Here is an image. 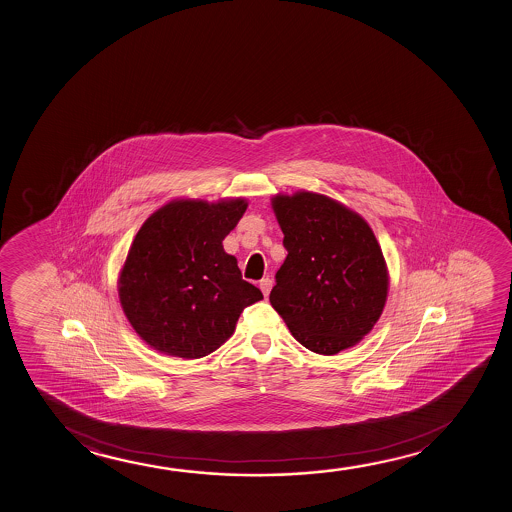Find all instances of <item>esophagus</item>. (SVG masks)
<instances>
[{"label":"esophagus","mask_w":512,"mask_h":512,"mask_svg":"<svg viewBox=\"0 0 512 512\" xmlns=\"http://www.w3.org/2000/svg\"><path fill=\"white\" fill-rule=\"evenodd\" d=\"M259 287L260 290H262L264 297H267L269 292H271V288H273V280H271V278H262V280H260Z\"/></svg>","instance_id":"34e87169"}]
</instances>
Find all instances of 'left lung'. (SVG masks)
Masks as SVG:
<instances>
[{
	"label": "left lung",
	"instance_id": "8db88e82",
	"mask_svg": "<svg viewBox=\"0 0 512 512\" xmlns=\"http://www.w3.org/2000/svg\"><path fill=\"white\" fill-rule=\"evenodd\" d=\"M287 259L269 301L308 350L336 355L371 332L388 271L378 239L355 211L315 192L273 197Z\"/></svg>",
	"mask_w": 512,
	"mask_h": 512
}]
</instances>
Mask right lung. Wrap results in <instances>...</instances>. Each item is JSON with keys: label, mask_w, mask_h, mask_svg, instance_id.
<instances>
[{"label": "right lung", "mask_w": 512, "mask_h": 512, "mask_svg": "<svg viewBox=\"0 0 512 512\" xmlns=\"http://www.w3.org/2000/svg\"><path fill=\"white\" fill-rule=\"evenodd\" d=\"M245 199H175L141 225L119 276V297L136 334L180 358L210 355L232 336L246 306L264 299L225 253Z\"/></svg>", "instance_id": "1"}]
</instances>
